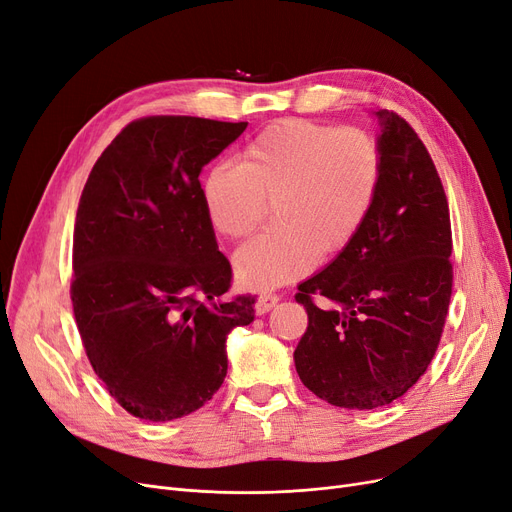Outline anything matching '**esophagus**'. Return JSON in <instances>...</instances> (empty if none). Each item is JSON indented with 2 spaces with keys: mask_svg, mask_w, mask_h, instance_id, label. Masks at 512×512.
<instances>
[{
  "mask_svg": "<svg viewBox=\"0 0 512 512\" xmlns=\"http://www.w3.org/2000/svg\"><path fill=\"white\" fill-rule=\"evenodd\" d=\"M277 302H279V294H273V292L260 294V296L256 298L254 309H256V313H258V315H264V313H269Z\"/></svg>",
  "mask_w": 512,
  "mask_h": 512,
  "instance_id": "obj_1",
  "label": "esophagus"
}]
</instances>
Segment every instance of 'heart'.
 <instances>
[{
	"instance_id": "1",
	"label": "heart",
	"mask_w": 512,
	"mask_h": 512,
	"mask_svg": "<svg viewBox=\"0 0 512 512\" xmlns=\"http://www.w3.org/2000/svg\"><path fill=\"white\" fill-rule=\"evenodd\" d=\"M384 157L363 128L279 119L254 136L237 166L216 163L201 180V201L216 233L243 239L273 201L277 229L235 254L245 290H271L315 269L319 254L349 248L380 193Z\"/></svg>"
}]
</instances>
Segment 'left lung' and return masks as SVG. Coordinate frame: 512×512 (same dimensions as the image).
Instances as JSON below:
<instances>
[{"instance_id": "1", "label": "left lung", "mask_w": 512, "mask_h": 512, "mask_svg": "<svg viewBox=\"0 0 512 512\" xmlns=\"http://www.w3.org/2000/svg\"><path fill=\"white\" fill-rule=\"evenodd\" d=\"M384 172L357 237L298 285L309 315L294 363L302 384L346 410L405 395L439 346L452 298V222L424 142L403 117L378 111Z\"/></svg>"}]
</instances>
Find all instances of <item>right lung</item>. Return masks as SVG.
Listing matches in <instances>:
<instances>
[{
  "label": "right lung",
  "mask_w": 512,
  "mask_h": 512,
  "mask_svg": "<svg viewBox=\"0 0 512 512\" xmlns=\"http://www.w3.org/2000/svg\"><path fill=\"white\" fill-rule=\"evenodd\" d=\"M245 121L153 115L102 151L79 199L71 300L96 376L140 420L210 401L227 376V336L254 298L222 300L231 264L201 201V168Z\"/></svg>",
  "instance_id": "1"
}]
</instances>
